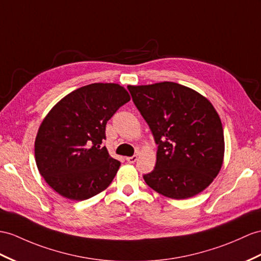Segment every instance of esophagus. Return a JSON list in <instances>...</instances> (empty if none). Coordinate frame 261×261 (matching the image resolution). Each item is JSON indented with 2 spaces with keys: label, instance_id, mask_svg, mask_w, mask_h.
<instances>
[{
  "label": "esophagus",
  "instance_id": "esophagus-1",
  "mask_svg": "<svg viewBox=\"0 0 261 261\" xmlns=\"http://www.w3.org/2000/svg\"><path fill=\"white\" fill-rule=\"evenodd\" d=\"M126 161L128 162L129 164H134L137 161V155L134 156H130V157H126Z\"/></svg>",
  "mask_w": 261,
  "mask_h": 261
}]
</instances>
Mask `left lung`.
<instances>
[{
  "label": "left lung",
  "mask_w": 261,
  "mask_h": 261,
  "mask_svg": "<svg viewBox=\"0 0 261 261\" xmlns=\"http://www.w3.org/2000/svg\"><path fill=\"white\" fill-rule=\"evenodd\" d=\"M158 145L147 185L173 199L201 193L224 162V129L213 104L199 93L174 82L127 86Z\"/></svg>",
  "instance_id": "1"
}]
</instances>
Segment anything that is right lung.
<instances>
[{
    "mask_svg": "<svg viewBox=\"0 0 261 261\" xmlns=\"http://www.w3.org/2000/svg\"><path fill=\"white\" fill-rule=\"evenodd\" d=\"M129 100L123 86L94 83L69 93L48 112L35 138V162L56 193L85 200L110 186L120 163L101 147L106 123Z\"/></svg>",
    "mask_w": 261,
    "mask_h": 261,
    "instance_id": "1",
    "label": "right lung"
}]
</instances>
